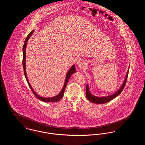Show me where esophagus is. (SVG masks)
I'll use <instances>...</instances> for the list:
<instances>
[{
	"label": "esophagus",
	"instance_id": "obj_1",
	"mask_svg": "<svg viewBox=\"0 0 145 145\" xmlns=\"http://www.w3.org/2000/svg\"><path fill=\"white\" fill-rule=\"evenodd\" d=\"M76 65L78 66V67L80 69H83L84 67H85V62L84 61V60L83 59H79L78 61H77V63H76Z\"/></svg>",
	"mask_w": 145,
	"mask_h": 145
}]
</instances>
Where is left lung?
<instances>
[{"instance_id":"1","label":"left lung","mask_w":145,"mask_h":145,"mask_svg":"<svg viewBox=\"0 0 145 145\" xmlns=\"http://www.w3.org/2000/svg\"><path fill=\"white\" fill-rule=\"evenodd\" d=\"M128 72H129V70L127 71V74H126V76L124 79V82L122 84V86H121V88H120V89L117 90V91L116 92H115L114 94L110 95V96L106 97H97L92 95L90 92L89 85L87 84L86 87V96L87 99L89 101H90L91 102L96 104L106 103L107 102H109L111 100H112L113 99H114L115 98L118 96L121 93V92L123 90L124 86L125 85L128 76Z\"/></svg>"}]
</instances>
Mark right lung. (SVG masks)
I'll use <instances>...</instances> for the list:
<instances>
[{
    "mask_svg": "<svg viewBox=\"0 0 145 145\" xmlns=\"http://www.w3.org/2000/svg\"><path fill=\"white\" fill-rule=\"evenodd\" d=\"M34 30H33L31 31L29 35H28V36L27 37L25 41H24V46H23V69H24V76L26 78V80L28 82V85L30 88V89L32 91V92H33V93L34 94L35 96L36 97L39 99L41 100L43 102H57L58 101H59L61 98H62V97L63 96V93H64V91L65 90V88H66V85L68 83L69 80V78L70 76H72V74L74 73H76V67H75V65H73L71 67V69H69V71H68V72L67 73V74L66 76V79H65V84H64V85L62 88V90L60 91V92L57 95H56V96L53 97H50V98H46V97H42L40 96L39 95H37V93H36V92H35L34 90L33 89V88L31 87V86L30 85V83L28 81V78H27V73H26V65H25V57H26V53H25V49H26V47H27V42H28V40L29 39V38L30 37V36L32 35V34H33Z\"/></svg>",
    "mask_w": 145,
    "mask_h": 145,
    "instance_id": "obj_1",
    "label": "right lung"
}]
</instances>
